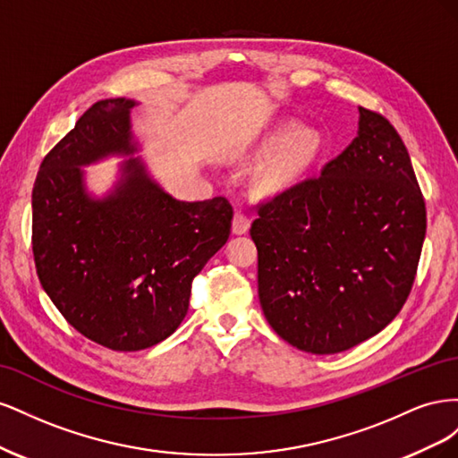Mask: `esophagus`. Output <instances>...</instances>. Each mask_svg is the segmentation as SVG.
I'll list each match as a JSON object with an SVG mask.
<instances>
[{
    "label": "esophagus",
    "instance_id": "obj_1",
    "mask_svg": "<svg viewBox=\"0 0 458 458\" xmlns=\"http://www.w3.org/2000/svg\"><path fill=\"white\" fill-rule=\"evenodd\" d=\"M248 229H250V217L242 212H234L233 216V233L234 234H244Z\"/></svg>",
    "mask_w": 458,
    "mask_h": 458
}]
</instances>
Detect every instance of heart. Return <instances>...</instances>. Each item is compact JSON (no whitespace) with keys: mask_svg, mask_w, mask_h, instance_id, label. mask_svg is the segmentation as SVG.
Segmentation results:
<instances>
[{"mask_svg":"<svg viewBox=\"0 0 458 458\" xmlns=\"http://www.w3.org/2000/svg\"><path fill=\"white\" fill-rule=\"evenodd\" d=\"M288 139L291 141L279 152V157H276L259 175V187L263 191H279L288 187L290 183H294L296 177L308 168V164L317 155L318 143L310 133H281L271 141V147L287 141Z\"/></svg>","mask_w":458,"mask_h":458,"instance_id":"obj_1","label":"heart"}]
</instances>
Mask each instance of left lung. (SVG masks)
<instances>
[{"label":"left lung","mask_w":458,"mask_h":458,"mask_svg":"<svg viewBox=\"0 0 458 458\" xmlns=\"http://www.w3.org/2000/svg\"><path fill=\"white\" fill-rule=\"evenodd\" d=\"M359 131L318 175L261 200L250 234L258 294L273 330L328 355L390 325L407 301L426 234V204L405 143L359 106Z\"/></svg>","instance_id":"1"}]
</instances>
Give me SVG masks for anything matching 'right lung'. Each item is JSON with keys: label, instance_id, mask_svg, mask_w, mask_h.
<instances>
[{"label": "right lung", "instance_id": "right-lung-1", "mask_svg": "<svg viewBox=\"0 0 458 458\" xmlns=\"http://www.w3.org/2000/svg\"><path fill=\"white\" fill-rule=\"evenodd\" d=\"M133 105H91L47 152L32 191V252L41 286L68 325L114 352L150 348L182 325L192 279L227 242L233 219L225 197L175 200L140 158L123 165L113 195H86L80 165L135 150Z\"/></svg>", "mask_w": 458, "mask_h": 458}]
</instances>
